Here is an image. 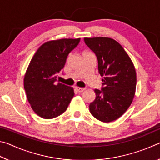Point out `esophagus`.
<instances>
[{
	"mask_svg": "<svg viewBox=\"0 0 160 160\" xmlns=\"http://www.w3.org/2000/svg\"><path fill=\"white\" fill-rule=\"evenodd\" d=\"M75 89L78 91V92H82L83 91L85 90V88H79V87H75Z\"/></svg>",
	"mask_w": 160,
	"mask_h": 160,
	"instance_id": "obj_1",
	"label": "esophagus"
}]
</instances>
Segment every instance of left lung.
<instances>
[{
	"mask_svg": "<svg viewBox=\"0 0 160 160\" xmlns=\"http://www.w3.org/2000/svg\"><path fill=\"white\" fill-rule=\"evenodd\" d=\"M84 41L95 53L99 73L104 77L102 90H94L96 97L90 103V112L102 122H112L126 112L133 99L136 88L134 65L114 39L85 37Z\"/></svg>",
	"mask_w": 160,
	"mask_h": 160,
	"instance_id": "left-lung-1",
	"label": "left lung"
}]
</instances>
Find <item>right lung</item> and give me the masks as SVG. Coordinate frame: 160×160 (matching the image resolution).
Listing matches in <instances>:
<instances>
[{
    "instance_id": "right-lung-1",
    "label": "right lung",
    "mask_w": 160,
    "mask_h": 160,
    "mask_svg": "<svg viewBox=\"0 0 160 160\" xmlns=\"http://www.w3.org/2000/svg\"><path fill=\"white\" fill-rule=\"evenodd\" d=\"M80 41V38L47 42L32 57L24 78V88L32 109L40 117L51 119L60 116L73 97L72 87L55 82L69 53Z\"/></svg>"
}]
</instances>
